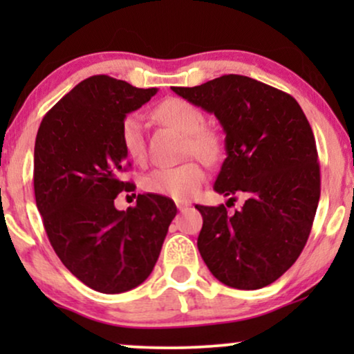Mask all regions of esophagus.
Segmentation results:
<instances>
[{
	"label": "esophagus",
	"mask_w": 354,
	"mask_h": 354,
	"mask_svg": "<svg viewBox=\"0 0 354 354\" xmlns=\"http://www.w3.org/2000/svg\"><path fill=\"white\" fill-rule=\"evenodd\" d=\"M189 205H191V204H189V202H187V201H176V207H178V210H180V212L186 210Z\"/></svg>",
	"instance_id": "esophagus-1"
}]
</instances>
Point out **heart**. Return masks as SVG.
Returning <instances> with one entry per match:
<instances>
[{
	"mask_svg": "<svg viewBox=\"0 0 354 354\" xmlns=\"http://www.w3.org/2000/svg\"><path fill=\"white\" fill-rule=\"evenodd\" d=\"M155 120L187 134L186 153L196 155L207 163L221 155V138L216 131L205 128V115L194 103L185 98L169 97L153 108ZM120 138L124 152L134 162L145 158V139L142 121L129 115L121 122ZM205 181V169L199 162L191 160L178 167L157 168L144 178V189L152 194L171 197L174 201L189 199Z\"/></svg>",
	"mask_w": 354,
	"mask_h": 354,
	"instance_id": "heart-1",
	"label": "heart"
}]
</instances>
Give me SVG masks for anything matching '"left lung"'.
<instances>
[{"instance_id": "left-lung-1", "label": "left lung", "mask_w": 354, "mask_h": 354, "mask_svg": "<svg viewBox=\"0 0 354 354\" xmlns=\"http://www.w3.org/2000/svg\"><path fill=\"white\" fill-rule=\"evenodd\" d=\"M173 92L223 126L226 158L214 189L230 201L248 197L233 215L223 204L196 205L204 220L201 256L226 286L263 288L299 257L317 210L320 168L308 118L290 93L246 75Z\"/></svg>"}]
</instances>
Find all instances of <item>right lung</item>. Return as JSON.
<instances>
[{
    "instance_id": "add662e5",
    "label": "right lung",
    "mask_w": 354,
    "mask_h": 354,
    "mask_svg": "<svg viewBox=\"0 0 354 354\" xmlns=\"http://www.w3.org/2000/svg\"><path fill=\"white\" fill-rule=\"evenodd\" d=\"M157 88H138L110 75L79 82L44 116L35 139L34 191L50 244L88 288L124 293L147 280L176 215L171 199L139 194L118 210L126 162L120 138L126 115Z\"/></svg>"
}]
</instances>
